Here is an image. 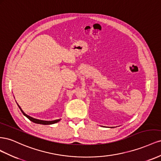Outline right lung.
Here are the masks:
<instances>
[{
  "instance_id": "add662e5",
  "label": "right lung",
  "mask_w": 161,
  "mask_h": 161,
  "mask_svg": "<svg viewBox=\"0 0 161 161\" xmlns=\"http://www.w3.org/2000/svg\"><path fill=\"white\" fill-rule=\"evenodd\" d=\"M17 105H18V107H19V108H20V110H21V111L22 112V113L24 114V115H25L27 119H29L31 121L34 122V123H35L42 124V125H51V124L56 123L58 122L59 121L61 120V119H56V120H54V121H43V120H40V119H37L33 118V117H30V116H29V115H27V114H25L24 111H23V110L21 109V108L20 107L19 105L18 104H17Z\"/></svg>"
}]
</instances>
